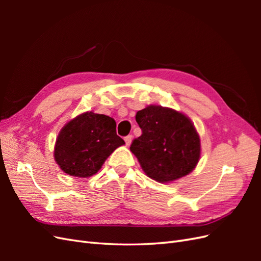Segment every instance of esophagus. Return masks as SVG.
I'll return each mask as SVG.
<instances>
[{
    "label": "esophagus",
    "instance_id": "1",
    "mask_svg": "<svg viewBox=\"0 0 261 261\" xmlns=\"http://www.w3.org/2000/svg\"><path fill=\"white\" fill-rule=\"evenodd\" d=\"M132 139H133V136H132V135H127V136H125V137H124V140H125L126 145L129 146V145H130V143H132Z\"/></svg>",
    "mask_w": 261,
    "mask_h": 261
}]
</instances>
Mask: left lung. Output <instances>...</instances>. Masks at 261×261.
Returning <instances> with one entry per match:
<instances>
[{"mask_svg":"<svg viewBox=\"0 0 261 261\" xmlns=\"http://www.w3.org/2000/svg\"><path fill=\"white\" fill-rule=\"evenodd\" d=\"M141 135L130 151L146 174L168 183L191 173L199 161L200 139L189 118L175 110L149 106L136 114Z\"/></svg>","mask_w":261,"mask_h":261,"instance_id":"8db88e82","label":"left lung"}]
</instances>
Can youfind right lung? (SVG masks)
<instances>
[{
	"instance_id": "1",
	"label": "right lung",
	"mask_w": 261,
	"mask_h": 261,
	"mask_svg": "<svg viewBox=\"0 0 261 261\" xmlns=\"http://www.w3.org/2000/svg\"><path fill=\"white\" fill-rule=\"evenodd\" d=\"M124 144V140L116 135V123L112 117L86 112L61 129L54 147V159L66 174L89 177L96 174L107 158Z\"/></svg>"
}]
</instances>
